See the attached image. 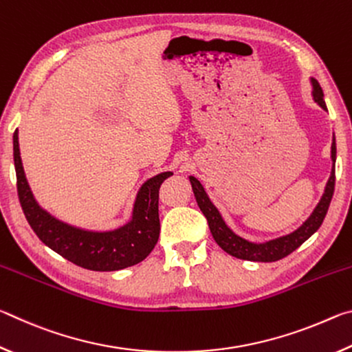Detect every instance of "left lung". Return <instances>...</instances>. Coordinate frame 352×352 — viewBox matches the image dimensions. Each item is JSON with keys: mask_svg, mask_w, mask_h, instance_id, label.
I'll list each match as a JSON object with an SVG mask.
<instances>
[{"mask_svg": "<svg viewBox=\"0 0 352 352\" xmlns=\"http://www.w3.org/2000/svg\"><path fill=\"white\" fill-rule=\"evenodd\" d=\"M311 82L314 87L312 90L314 100L321 107V109L327 110L323 99V90H321L320 83L315 79H311ZM336 155H337V147H336V138H333L332 147H331V158L333 162L331 177L329 180H327L323 197H321L320 204L311 214V217H309L306 222L300 226V228L294 231V233L278 237V239H273L264 243L250 242L247 239H243V237L237 236L236 233H233V231H231L223 222V219L217 211V208L211 204V200L206 195L201 183L195 177H189V182L192 184L195 200H197V205L201 210V212L205 214L208 225H210L211 234L214 237V241L217 242V245L222 248L223 252L234 256L237 259L254 261V262H275L285 258V256L290 254L292 252H295L302 242H306L309 237H311L315 231L320 228L326 217L327 208H329V204L333 195V186H336Z\"/></svg>", "mask_w": 352, "mask_h": 352, "instance_id": "1", "label": "left lung"}]
</instances>
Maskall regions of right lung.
Wrapping results in <instances>:
<instances>
[{
    "instance_id": "obj_1",
    "label": "right lung",
    "mask_w": 352,
    "mask_h": 352,
    "mask_svg": "<svg viewBox=\"0 0 352 352\" xmlns=\"http://www.w3.org/2000/svg\"><path fill=\"white\" fill-rule=\"evenodd\" d=\"M14 163L19 199L34 233L45 245L73 264L94 272L122 270L146 259L158 242V189L172 172L155 175L142 184L130 222L111 231H88L51 216L34 199L23 170L19 130L14 133Z\"/></svg>"
}]
</instances>
